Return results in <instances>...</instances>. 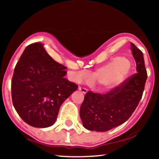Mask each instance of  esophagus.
Returning a JSON list of instances; mask_svg holds the SVG:
<instances>
[{
  "instance_id": "1",
  "label": "esophagus",
  "mask_w": 159,
  "mask_h": 159,
  "mask_svg": "<svg viewBox=\"0 0 159 159\" xmlns=\"http://www.w3.org/2000/svg\"><path fill=\"white\" fill-rule=\"evenodd\" d=\"M79 89L80 90V92H82L83 94H86L87 92H88V89H87L85 88H83V87H81V86H79Z\"/></svg>"
}]
</instances>
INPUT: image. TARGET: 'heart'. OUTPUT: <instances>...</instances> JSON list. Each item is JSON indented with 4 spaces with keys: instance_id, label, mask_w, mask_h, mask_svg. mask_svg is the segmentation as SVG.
<instances>
[{
    "instance_id": "heart-1",
    "label": "heart",
    "mask_w": 159,
    "mask_h": 159,
    "mask_svg": "<svg viewBox=\"0 0 159 159\" xmlns=\"http://www.w3.org/2000/svg\"><path fill=\"white\" fill-rule=\"evenodd\" d=\"M132 70V64L123 57H115L103 66L96 70L92 79L101 84L106 89H114L120 85L128 76ZM86 76L80 71L77 74L76 80L79 81Z\"/></svg>"
}]
</instances>
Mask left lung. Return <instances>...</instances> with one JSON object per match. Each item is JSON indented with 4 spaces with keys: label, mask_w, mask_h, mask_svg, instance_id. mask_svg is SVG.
Instances as JSON below:
<instances>
[{
    "label": "left lung",
    "mask_w": 159,
    "mask_h": 159,
    "mask_svg": "<svg viewBox=\"0 0 159 159\" xmlns=\"http://www.w3.org/2000/svg\"><path fill=\"white\" fill-rule=\"evenodd\" d=\"M136 72L106 94L88 91L80 108L83 126L89 130L106 132L125 122L138 106L148 74L143 52L131 43Z\"/></svg>",
    "instance_id": "8db88e82"
}]
</instances>
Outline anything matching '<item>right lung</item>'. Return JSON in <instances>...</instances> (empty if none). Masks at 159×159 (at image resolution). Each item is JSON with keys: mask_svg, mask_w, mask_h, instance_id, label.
<instances>
[{"mask_svg": "<svg viewBox=\"0 0 159 159\" xmlns=\"http://www.w3.org/2000/svg\"><path fill=\"white\" fill-rule=\"evenodd\" d=\"M65 69L48 54L43 43L26 47L11 84L14 107L25 122L40 128L54 123L61 105L78 88L64 78Z\"/></svg>", "mask_w": 159, "mask_h": 159, "instance_id": "add662e5", "label": "right lung"}]
</instances>
